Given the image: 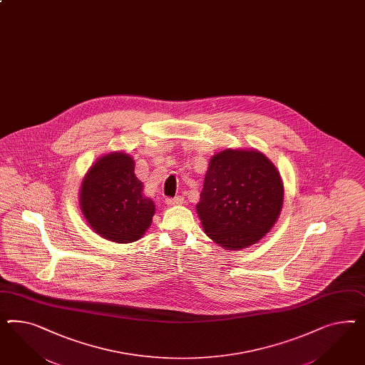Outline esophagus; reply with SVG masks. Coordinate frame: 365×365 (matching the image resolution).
<instances>
[{
	"mask_svg": "<svg viewBox=\"0 0 365 365\" xmlns=\"http://www.w3.org/2000/svg\"><path fill=\"white\" fill-rule=\"evenodd\" d=\"M182 201H184V198L181 197V196L167 198L168 205H180V204H182Z\"/></svg>",
	"mask_w": 365,
	"mask_h": 365,
	"instance_id": "34e87169",
	"label": "esophagus"
}]
</instances>
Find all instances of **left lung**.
I'll return each mask as SVG.
<instances>
[{"mask_svg": "<svg viewBox=\"0 0 365 365\" xmlns=\"http://www.w3.org/2000/svg\"><path fill=\"white\" fill-rule=\"evenodd\" d=\"M277 169L257 150L225 149L212 157L196 205L210 239L227 250L257 242L282 208Z\"/></svg>", "mask_w": 365, "mask_h": 365, "instance_id": "8db88e82", "label": "left lung"}]
</instances>
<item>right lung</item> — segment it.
Wrapping results in <instances>:
<instances>
[{
	"label": "right lung",
	"instance_id": "right-lung-1",
	"mask_svg": "<svg viewBox=\"0 0 365 365\" xmlns=\"http://www.w3.org/2000/svg\"><path fill=\"white\" fill-rule=\"evenodd\" d=\"M143 189L132 157L120 152L101 157L80 189L83 216L101 237L133 242L149 228L155 215V204L143 195Z\"/></svg>",
	"mask_w": 365,
	"mask_h": 365
}]
</instances>
